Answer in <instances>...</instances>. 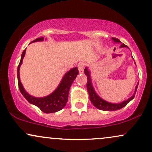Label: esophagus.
<instances>
[{
    "label": "esophagus",
    "instance_id": "obj_1",
    "mask_svg": "<svg viewBox=\"0 0 152 152\" xmlns=\"http://www.w3.org/2000/svg\"><path fill=\"white\" fill-rule=\"evenodd\" d=\"M78 69L79 73H80V74L83 73V70H84V64L79 63L78 65Z\"/></svg>",
    "mask_w": 152,
    "mask_h": 152
}]
</instances>
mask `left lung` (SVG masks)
Wrapping results in <instances>:
<instances>
[{
    "instance_id": "1",
    "label": "left lung",
    "mask_w": 152,
    "mask_h": 152,
    "mask_svg": "<svg viewBox=\"0 0 152 152\" xmlns=\"http://www.w3.org/2000/svg\"><path fill=\"white\" fill-rule=\"evenodd\" d=\"M112 39L113 41L114 42H121L120 40L118 39V38H112ZM121 48H127L129 49V48L127 45H125V44H121ZM136 64V63H135ZM85 75L87 77V91L89 93V99H90L91 103L93 104V105L96 107L98 110H103V111H116V110H118L120 109L123 108L125 107V105L129 103V102L131 101V100L133 99L135 96L136 90H137L138 88V83L137 85L136 86L135 88V91H134L133 96H132L131 97L128 98L127 100H124L122 102H120V103H112V102H107L106 100H104V99H102V98H100L99 96L97 94V93L95 91V89L94 88L93 85H92V82H91V76H90V72L89 71L88 68L85 67V69L84 70Z\"/></svg>"
}]
</instances>
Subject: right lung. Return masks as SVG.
I'll use <instances>...</instances> for the list:
<instances>
[{"instance_id": "right-lung-1", "label": "right lung", "mask_w": 152, "mask_h": 152, "mask_svg": "<svg viewBox=\"0 0 152 152\" xmlns=\"http://www.w3.org/2000/svg\"><path fill=\"white\" fill-rule=\"evenodd\" d=\"M43 40L44 38L40 37L36 38L31 42L43 41ZM25 52H26V49L23 51V54L21 55L20 61L18 66V69H17V78H18V87L20 93L29 103L38 107L42 112L50 114V113H54L61 110L66 105V103L68 100V95H69L70 87L72 86L74 80H75L77 75L78 74V68H72L69 72H66L58 86L50 95L41 98L34 97L29 94L25 91L20 80V72H19V70H20V65L23 63V59L25 56Z\"/></svg>"}]
</instances>
